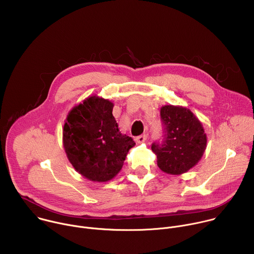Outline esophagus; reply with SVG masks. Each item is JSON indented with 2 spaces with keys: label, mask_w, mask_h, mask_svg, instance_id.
I'll use <instances>...</instances> for the list:
<instances>
[{
  "label": "esophagus",
  "mask_w": 254,
  "mask_h": 254,
  "mask_svg": "<svg viewBox=\"0 0 254 254\" xmlns=\"http://www.w3.org/2000/svg\"><path fill=\"white\" fill-rule=\"evenodd\" d=\"M147 137H148V134L143 133V134H141V135L136 136V137H135V140H136L137 143H141V142H143V141H146Z\"/></svg>",
  "instance_id": "esophagus-1"
}]
</instances>
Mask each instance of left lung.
I'll return each mask as SVG.
<instances>
[{
	"instance_id": "obj_1",
	"label": "left lung",
	"mask_w": 254,
	"mask_h": 254,
	"mask_svg": "<svg viewBox=\"0 0 254 254\" xmlns=\"http://www.w3.org/2000/svg\"><path fill=\"white\" fill-rule=\"evenodd\" d=\"M161 118L165 127L162 144L153 143L158 167L170 175H182L194 168L204 155L207 135L202 123L181 105H164Z\"/></svg>"
}]
</instances>
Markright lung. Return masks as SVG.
Wrapping results in <instances>:
<instances>
[{
  "instance_id": "right-lung-1",
  "label": "right lung",
  "mask_w": 254,
  "mask_h": 254,
  "mask_svg": "<svg viewBox=\"0 0 254 254\" xmlns=\"http://www.w3.org/2000/svg\"><path fill=\"white\" fill-rule=\"evenodd\" d=\"M113 110V101L93 94L72 107L64 122L62 142L67 159L92 182L114 179L135 144L120 131Z\"/></svg>"
}]
</instances>
